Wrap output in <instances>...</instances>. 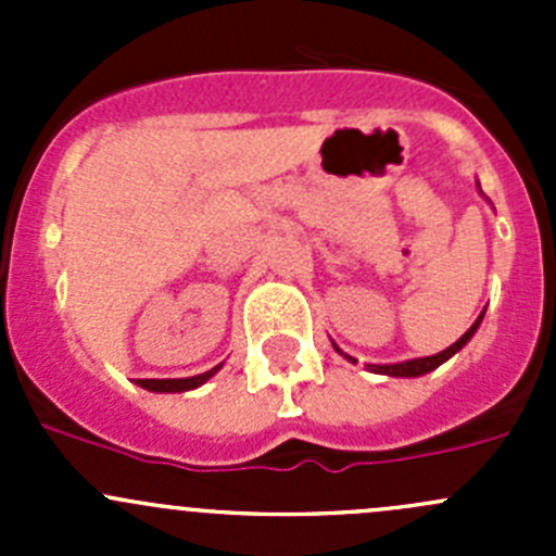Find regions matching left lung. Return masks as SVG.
<instances>
[{
  "label": "left lung",
  "instance_id": "1",
  "mask_svg": "<svg viewBox=\"0 0 556 556\" xmlns=\"http://www.w3.org/2000/svg\"><path fill=\"white\" fill-rule=\"evenodd\" d=\"M481 319H484V312L479 314V319H476L473 325H470L468 330H465L463 336H459L457 341H454L452 346H446L444 352H439V355H430V357H417V361H406V363H395V366H368L371 368L374 374H387V377H422V374H428V371H433V368H439L441 363L444 361H450V357L454 355V352L457 350H463L465 344H468L470 341V336L476 333V328H479V323ZM336 346V344H333ZM336 352H341L339 346H336ZM341 355H344V352H341ZM346 361H352V363H357L355 357H350V355H344Z\"/></svg>",
  "mask_w": 556,
  "mask_h": 556
}]
</instances>
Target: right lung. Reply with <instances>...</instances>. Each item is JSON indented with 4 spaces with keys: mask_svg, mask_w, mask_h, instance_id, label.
<instances>
[{
    "mask_svg": "<svg viewBox=\"0 0 556 556\" xmlns=\"http://www.w3.org/2000/svg\"><path fill=\"white\" fill-rule=\"evenodd\" d=\"M223 366V363H220ZM220 366L210 368V371L199 374V377H188V379H137L139 387H144V390L150 392H185V390H193V387L204 384L206 379L212 377V374L220 371Z\"/></svg>",
    "mask_w": 556,
    "mask_h": 556,
    "instance_id": "1",
    "label": "right lung"
}]
</instances>
